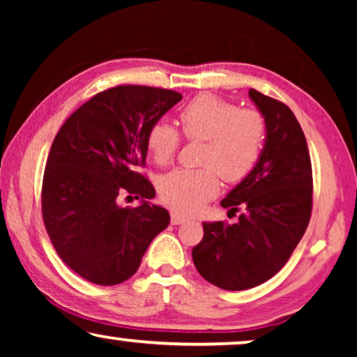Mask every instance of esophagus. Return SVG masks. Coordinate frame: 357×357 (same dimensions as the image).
<instances>
[{"label":"esophagus","instance_id":"esophagus-1","mask_svg":"<svg viewBox=\"0 0 357 357\" xmlns=\"http://www.w3.org/2000/svg\"><path fill=\"white\" fill-rule=\"evenodd\" d=\"M170 221H172L174 226H178V224H183L185 221H188V218L182 216V214H180V213L172 211V214H170Z\"/></svg>","mask_w":357,"mask_h":357}]
</instances>
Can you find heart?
<instances>
[{"instance_id":"b5f03b06","label":"heart","mask_w":357,"mask_h":357,"mask_svg":"<svg viewBox=\"0 0 357 357\" xmlns=\"http://www.w3.org/2000/svg\"><path fill=\"white\" fill-rule=\"evenodd\" d=\"M178 126L187 139L204 141L199 162L203 169H177L159 182L162 202L175 211L192 214L219 192V175L226 182L245 178L260 158L266 123L255 109H241L221 97L203 94L183 107ZM180 136L172 126L158 121L146 136L155 162L169 164L177 153Z\"/></svg>"}]
</instances>
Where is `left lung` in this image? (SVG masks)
Returning <instances> with one entry per match:
<instances>
[{
    "mask_svg": "<svg viewBox=\"0 0 357 357\" xmlns=\"http://www.w3.org/2000/svg\"><path fill=\"white\" fill-rule=\"evenodd\" d=\"M266 123L265 144L250 174L221 202L238 221L203 222L192 257L199 275L226 291L270 280L289 260L312 213V164L307 141L289 107L248 91Z\"/></svg>",
    "mask_w": 357,
    "mask_h": 357,
    "instance_id": "obj_1",
    "label": "left lung"
}]
</instances>
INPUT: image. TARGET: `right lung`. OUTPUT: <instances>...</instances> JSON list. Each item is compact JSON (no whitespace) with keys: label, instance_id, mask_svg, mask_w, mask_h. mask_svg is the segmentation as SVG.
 Masks as SVG:
<instances>
[{"label":"right lung","instance_id":"1","mask_svg":"<svg viewBox=\"0 0 357 357\" xmlns=\"http://www.w3.org/2000/svg\"><path fill=\"white\" fill-rule=\"evenodd\" d=\"M182 94L148 86L99 92L68 119L53 139L42 185L48 237L63 261L100 286L131 278L153 238L170 222L151 203L155 190L136 169L148 155L151 126ZM141 199L121 207L119 197Z\"/></svg>","mask_w":357,"mask_h":357}]
</instances>
